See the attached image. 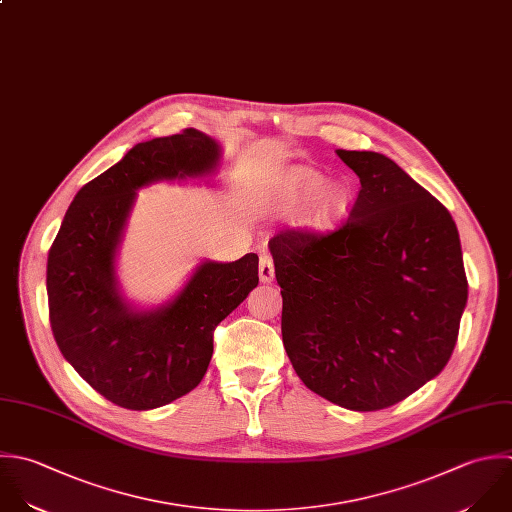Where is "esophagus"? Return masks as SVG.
Masks as SVG:
<instances>
[{
    "mask_svg": "<svg viewBox=\"0 0 512 512\" xmlns=\"http://www.w3.org/2000/svg\"><path fill=\"white\" fill-rule=\"evenodd\" d=\"M259 279L261 283H271L275 279V265L269 253H261L259 257Z\"/></svg>",
    "mask_w": 512,
    "mask_h": 512,
    "instance_id": "esophagus-1",
    "label": "esophagus"
}]
</instances>
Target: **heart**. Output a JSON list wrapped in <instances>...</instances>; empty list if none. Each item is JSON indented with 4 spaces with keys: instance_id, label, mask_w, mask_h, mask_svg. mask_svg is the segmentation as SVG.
I'll list each match as a JSON object with an SVG mask.
<instances>
[{
    "instance_id": "obj_1",
    "label": "heart",
    "mask_w": 512,
    "mask_h": 512,
    "mask_svg": "<svg viewBox=\"0 0 512 512\" xmlns=\"http://www.w3.org/2000/svg\"><path fill=\"white\" fill-rule=\"evenodd\" d=\"M277 201L283 207H301L311 201V219L329 223L349 209L351 189L341 181L327 183L325 175L315 169H297L279 185Z\"/></svg>"
}]
</instances>
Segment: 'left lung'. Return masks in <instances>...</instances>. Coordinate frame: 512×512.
I'll return each instance as SVG.
<instances>
[{
	"mask_svg": "<svg viewBox=\"0 0 512 512\" xmlns=\"http://www.w3.org/2000/svg\"><path fill=\"white\" fill-rule=\"evenodd\" d=\"M337 155L361 181L343 227L287 229L269 241L295 373L319 397L379 411L449 363L469 283L443 203L375 151Z\"/></svg>",
	"mask_w": 512,
	"mask_h": 512,
	"instance_id": "obj_1",
	"label": "left lung"
}]
</instances>
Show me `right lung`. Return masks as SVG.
Listing matches in <instances>:
<instances>
[{
	"label": "right lung",
	"instance_id": "add662e5",
	"mask_svg": "<svg viewBox=\"0 0 512 512\" xmlns=\"http://www.w3.org/2000/svg\"><path fill=\"white\" fill-rule=\"evenodd\" d=\"M221 143L185 129L137 143L73 197L47 255L49 321L65 361L107 401L149 411L187 395L207 373L215 327L259 283V257L201 261L169 301L123 295L117 255L137 191L217 173Z\"/></svg>",
	"mask_w": 512,
	"mask_h": 512
}]
</instances>
